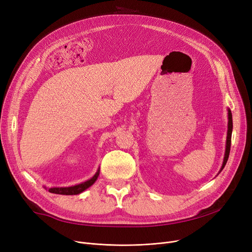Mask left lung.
<instances>
[{
	"label": "left lung",
	"mask_w": 252,
	"mask_h": 252,
	"mask_svg": "<svg viewBox=\"0 0 252 252\" xmlns=\"http://www.w3.org/2000/svg\"><path fill=\"white\" fill-rule=\"evenodd\" d=\"M228 133H227V142H226V151H224V157H223V161H222V165L220 167V170H222V168L226 165L228 158H229V154H230V149H231V138H232V129H233V119H232V112L230 109H228Z\"/></svg>",
	"instance_id": "left-lung-1"
}]
</instances>
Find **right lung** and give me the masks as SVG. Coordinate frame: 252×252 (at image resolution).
Instances as JSON below:
<instances>
[{
	"mask_svg": "<svg viewBox=\"0 0 252 252\" xmlns=\"http://www.w3.org/2000/svg\"><path fill=\"white\" fill-rule=\"evenodd\" d=\"M99 174H100V168H98L97 173L94 175V177L84 183H81V184L75 185V186H71V187H53V188H49L48 191L50 193L61 194V195H77L79 193L84 192L85 190H87L89 187H91L92 185L97 181Z\"/></svg>",
	"mask_w": 252,
	"mask_h": 252,
	"instance_id": "obj_1",
	"label": "right lung"
}]
</instances>
